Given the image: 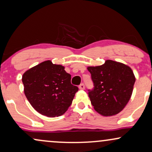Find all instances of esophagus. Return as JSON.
<instances>
[{
  "mask_svg": "<svg viewBox=\"0 0 152 152\" xmlns=\"http://www.w3.org/2000/svg\"><path fill=\"white\" fill-rule=\"evenodd\" d=\"M78 88H79L80 90H84L86 88V86L83 83H81L79 86H78Z\"/></svg>",
  "mask_w": 152,
  "mask_h": 152,
  "instance_id": "esophagus-1",
  "label": "esophagus"
}]
</instances>
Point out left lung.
Masks as SVG:
<instances>
[{
    "label": "left lung",
    "instance_id": "obj_1",
    "mask_svg": "<svg viewBox=\"0 0 152 152\" xmlns=\"http://www.w3.org/2000/svg\"><path fill=\"white\" fill-rule=\"evenodd\" d=\"M94 87L88 90L92 105L103 116L117 114L131 97L135 78L131 69L122 63L107 60L101 66H89Z\"/></svg>",
    "mask_w": 152,
    "mask_h": 152
}]
</instances>
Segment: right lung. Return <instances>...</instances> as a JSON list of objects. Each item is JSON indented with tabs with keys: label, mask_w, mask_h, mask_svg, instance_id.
<instances>
[{
	"label": "right lung",
	"mask_w": 152,
	"mask_h": 152,
	"mask_svg": "<svg viewBox=\"0 0 152 152\" xmlns=\"http://www.w3.org/2000/svg\"><path fill=\"white\" fill-rule=\"evenodd\" d=\"M62 65L48 60L32 67L22 76L24 94L31 106L44 116L62 115L72 104L77 86Z\"/></svg>",
	"instance_id": "obj_1"
}]
</instances>
